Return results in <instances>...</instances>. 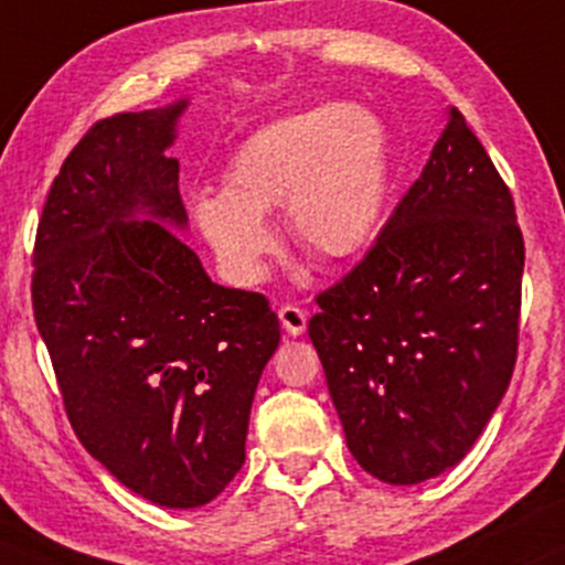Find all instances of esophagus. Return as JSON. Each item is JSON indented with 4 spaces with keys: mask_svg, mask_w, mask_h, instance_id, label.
Segmentation results:
<instances>
[{
    "mask_svg": "<svg viewBox=\"0 0 565 565\" xmlns=\"http://www.w3.org/2000/svg\"><path fill=\"white\" fill-rule=\"evenodd\" d=\"M277 316H280L282 329L288 331V334H294V337L305 334V329H307V312L301 310V307H296V305H282L280 310H277Z\"/></svg>",
    "mask_w": 565,
    "mask_h": 565,
    "instance_id": "34e87169",
    "label": "esophagus"
}]
</instances>
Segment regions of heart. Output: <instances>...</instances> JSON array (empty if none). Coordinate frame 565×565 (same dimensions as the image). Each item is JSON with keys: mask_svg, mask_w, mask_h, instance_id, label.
Listing matches in <instances>:
<instances>
[{"mask_svg": "<svg viewBox=\"0 0 565 565\" xmlns=\"http://www.w3.org/2000/svg\"><path fill=\"white\" fill-rule=\"evenodd\" d=\"M388 190L383 125L364 108L329 103L260 127L223 171V193H201L193 212L225 275L255 285L277 234L264 214L285 203L290 236L321 258L367 247Z\"/></svg>", "mask_w": 565, "mask_h": 565, "instance_id": "b5f03b06", "label": "heart"}]
</instances>
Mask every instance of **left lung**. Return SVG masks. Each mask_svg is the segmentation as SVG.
<instances>
[{
    "label": "left lung",
    "instance_id": "1",
    "mask_svg": "<svg viewBox=\"0 0 565 565\" xmlns=\"http://www.w3.org/2000/svg\"><path fill=\"white\" fill-rule=\"evenodd\" d=\"M522 266L509 184L451 106L422 177L307 326L367 473L418 484L468 455L514 372Z\"/></svg>",
    "mask_w": 565,
    "mask_h": 565
}]
</instances>
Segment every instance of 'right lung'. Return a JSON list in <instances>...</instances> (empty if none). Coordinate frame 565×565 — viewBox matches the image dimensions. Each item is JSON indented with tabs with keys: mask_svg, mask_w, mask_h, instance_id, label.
<instances>
[{
	"mask_svg": "<svg viewBox=\"0 0 565 565\" xmlns=\"http://www.w3.org/2000/svg\"><path fill=\"white\" fill-rule=\"evenodd\" d=\"M184 103L95 121L38 223L32 310L92 457L168 509L217 498L244 462L255 386L280 345L264 294L223 288L168 225L188 223L166 157ZM147 207L154 221H130Z\"/></svg>",
	"mask_w": 565,
	"mask_h": 565,
	"instance_id": "add662e5",
	"label": "right lung"
}]
</instances>
